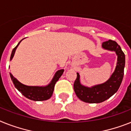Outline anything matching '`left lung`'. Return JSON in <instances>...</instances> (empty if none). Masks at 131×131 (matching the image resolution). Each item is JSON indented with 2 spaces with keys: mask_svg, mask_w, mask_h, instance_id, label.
Here are the masks:
<instances>
[{
  "mask_svg": "<svg viewBox=\"0 0 131 131\" xmlns=\"http://www.w3.org/2000/svg\"><path fill=\"white\" fill-rule=\"evenodd\" d=\"M106 50L115 51L117 55V62L115 70L108 81L103 84L87 87L81 84L79 73L74 82V91L79 99L88 103H99L106 101L119 89L124 76L125 56L121 48L114 40H108L102 44Z\"/></svg>",
  "mask_w": 131,
  "mask_h": 131,
  "instance_id": "1",
  "label": "left lung"
}]
</instances>
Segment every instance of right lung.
<instances>
[{
	"instance_id": "add662e5",
	"label": "right lung",
	"mask_w": 131,
	"mask_h": 131,
	"mask_svg": "<svg viewBox=\"0 0 131 131\" xmlns=\"http://www.w3.org/2000/svg\"><path fill=\"white\" fill-rule=\"evenodd\" d=\"M22 40H20L18 42V45H16V47L13 49V51H12L11 56H10V60H12V59H13L14 55H15L16 48L18 47L20 42ZM63 72V69L59 70L55 73L51 82L48 85L45 86H26V85L22 84L21 82H20L16 78L13 77V75L11 73H10V76L12 81H13V84H15V86L16 87V89L18 90V91H20L23 94V95H24L25 97L28 99L32 100V101H46V100L49 99L51 97V96L52 95V93H53L54 85H55L56 82L58 81L59 78L61 77Z\"/></svg>"
}]
</instances>
